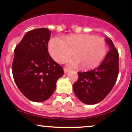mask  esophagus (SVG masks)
Segmentation results:
<instances>
[{
  "label": "esophagus",
  "mask_w": 132,
  "mask_h": 132,
  "mask_svg": "<svg viewBox=\"0 0 132 132\" xmlns=\"http://www.w3.org/2000/svg\"><path fill=\"white\" fill-rule=\"evenodd\" d=\"M69 69H67V68H66V67L63 68V71H64L65 73H67V72L69 71Z\"/></svg>",
  "instance_id": "1"
}]
</instances>
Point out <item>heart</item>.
<instances>
[{
  "label": "heart",
  "mask_w": 132,
  "mask_h": 132,
  "mask_svg": "<svg viewBox=\"0 0 132 132\" xmlns=\"http://www.w3.org/2000/svg\"><path fill=\"white\" fill-rule=\"evenodd\" d=\"M48 50L52 58L59 62L65 61L73 52L74 59L68 61V65L89 70L102 62L107 52V45L103 38L82 34L68 36L65 41L60 37L52 38Z\"/></svg>",
  "instance_id": "obj_1"
}]
</instances>
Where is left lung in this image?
Here are the masks:
<instances>
[{
	"label": "left lung",
	"mask_w": 132,
	"mask_h": 132,
	"mask_svg": "<svg viewBox=\"0 0 132 132\" xmlns=\"http://www.w3.org/2000/svg\"><path fill=\"white\" fill-rule=\"evenodd\" d=\"M110 50L98 67L86 72H78L73 84L75 94L85 104H94L104 100L117 82L119 73V53L113 42L105 38Z\"/></svg>",
	"instance_id": "obj_1"
}]
</instances>
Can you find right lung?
I'll return each mask as SVG.
<instances>
[{
	"label": "right lung",
	"mask_w": 132,
	"mask_h": 132,
	"mask_svg": "<svg viewBox=\"0 0 132 132\" xmlns=\"http://www.w3.org/2000/svg\"><path fill=\"white\" fill-rule=\"evenodd\" d=\"M51 32L42 28L27 32L14 50L12 71L22 94L34 102H43L52 96L62 67L50 56L48 43Z\"/></svg>",
	"instance_id": "1"
}]
</instances>
